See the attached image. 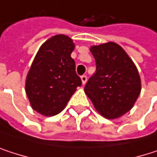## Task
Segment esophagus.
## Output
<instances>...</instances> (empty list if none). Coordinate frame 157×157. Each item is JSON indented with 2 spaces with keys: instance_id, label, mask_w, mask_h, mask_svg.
<instances>
[{
  "instance_id": "obj_1",
  "label": "esophagus",
  "mask_w": 157,
  "mask_h": 157,
  "mask_svg": "<svg viewBox=\"0 0 157 157\" xmlns=\"http://www.w3.org/2000/svg\"><path fill=\"white\" fill-rule=\"evenodd\" d=\"M80 78H81L82 84H83V85H85V84H86V82H87V80H88V78H87V76L83 75V76H81V77H80Z\"/></svg>"
}]
</instances>
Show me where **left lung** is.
Masks as SVG:
<instances>
[{"label":"left lung","instance_id":"left-lung-1","mask_svg":"<svg viewBox=\"0 0 157 157\" xmlns=\"http://www.w3.org/2000/svg\"><path fill=\"white\" fill-rule=\"evenodd\" d=\"M96 73L84 91L96 111L104 118L117 119L128 113L141 92L138 69L127 53L114 42L90 46Z\"/></svg>","mask_w":157,"mask_h":157}]
</instances>
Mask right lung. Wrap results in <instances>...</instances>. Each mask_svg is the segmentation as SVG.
I'll return each mask as SVG.
<instances>
[{"mask_svg":"<svg viewBox=\"0 0 157 157\" xmlns=\"http://www.w3.org/2000/svg\"><path fill=\"white\" fill-rule=\"evenodd\" d=\"M73 40L56 35L41 46L31 65L25 80V92L33 110L44 116L61 113L71 96L81 86L71 57Z\"/></svg>","mask_w":157,"mask_h":157,"instance_id":"1","label":"right lung"}]
</instances>
